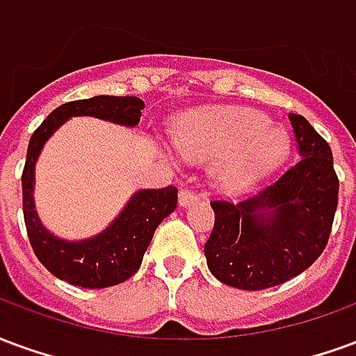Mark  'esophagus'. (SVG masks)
<instances>
[{
  "label": "esophagus",
  "mask_w": 356,
  "mask_h": 356,
  "mask_svg": "<svg viewBox=\"0 0 356 356\" xmlns=\"http://www.w3.org/2000/svg\"><path fill=\"white\" fill-rule=\"evenodd\" d=\"M194 202H198V194L194 193V191L183 188V191L179 193V204H181L183 208H188V206L194 204Z\"/></svg>",
  "instance_id": "34e87169"
}]
</instances>
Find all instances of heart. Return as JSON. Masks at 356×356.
I'll return each instance as SVG.
<instances>
[{
  "label": "heart",
  "mask_w": 356,
  "mask_h": 356,
  "mask_svg": "<svg viewBox=\"0 0 356 356\" xmlns=\"http://www.w3.org/2000/svg\"><path fill=\"white\" fill-rule=\"evenodd\" d=\"M181 154L211 162L217 183L238 188L270 171L288 152V135L280 127H268L263 114L242 108L208 110L186 114L173 133Z\"/></svg>",
  "instance_id": "b5f03b06"
}]
</instances>
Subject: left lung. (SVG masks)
Wrapping results in <instances>:
<instances>
[{"label":"left lung","mask_w":356,"mask_h":356,"mask_svg":"<svg viewBox=\"0 0 356 356\" xmlns=\"http://www.w3.org/2000/svg\"><path fill=\"white\" fill-rule=\"evenodd\" d=\"M288 118L298 162L246 200L211 202L208 268L238 290H265L301 275L328 244L339 193L332 150L305 118Z\"/></svg>","instance_id":"8db88e82"}]
</instances>
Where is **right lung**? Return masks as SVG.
<instances>
[{
	"label": "right lung",
	"instance_id": "1",
	"mask_svg": "<svg viewBox=\"0 0 356 356\" xmlns=\"http://www.w3.org/2000/svg\"><path fill=\"white\" fill-rule=\"evenodd\" d=\"M145 102L137 97L99 95L60 104L30 137L22 171V211L35 257L51 275L81 288H108L125 282L140 267L158 225L177 208V188H147L129 198L122 213L97 236L63 240L49 232L35 213L34 168L43 145L72 116H93L112 124H139Z\"/></svg>",
	"mask_w": 356,
	"mask_h": 356
}]
</instances>
